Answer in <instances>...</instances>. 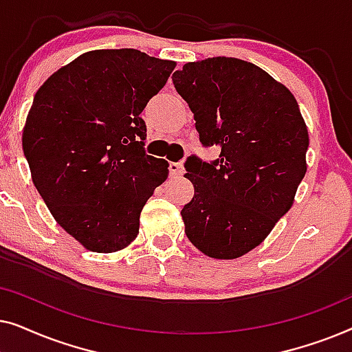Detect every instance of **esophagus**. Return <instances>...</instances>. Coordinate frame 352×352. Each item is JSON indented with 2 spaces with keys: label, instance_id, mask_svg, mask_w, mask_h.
Wrapping results in <instances>:
<instances>
[{
  "label": "esophagus",
  "instance_id": "obj_1",
  "mask_svg": "<svg viewBox=\"0 0 352 352\" xmlns=\"http://www.w3.org/2000/svg\"><path fill=\"white\" fill-rule=\"evenodd\" d=\"M168 170H170V176L171 177H176V176H182L184 175V168H182L181 163H170V166H168Z\"/></svg>",
  "mask_w": 352,
  "mask_h": 352
}]
</instances>
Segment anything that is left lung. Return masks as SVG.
Wrapping results in <instances>:
<instances>
[{
    "mask_svg": "<svg viewBox=\"0 0 352 352\" xmlns=\"http://www.w3.org/2000/svg\"><path fill=\"white\" fill-rule=\"evenodd\" d=\"M205 147L186 160L194 197L181 214L195 248L216 259L252 252L292 208L306 175L309 136L290 91L252 62L211 57L173 74Z\"/></svg>",
    "mask_w": 352,
    "mask_h": 352,
    "instance_id": "left-lung-1",
    "label": "left lung"
}]
</instances>
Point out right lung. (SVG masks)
Listing matches in <instances>:
<instances>
[{
    "mask_svg": "<svg viewBox=\"0 0 352 352\" xmlns=\"http://www.w3.org/2000/svg\"><path fill=\"white\" fill-rule=\"evenodd\" d=\"M175 67L126 47L89 51L33 98L22 133L32 181L57 224L89 252L128 247L168 177V162L144 151L141 112Z\"/></svg>",
    "mask_w": 352,
    "mask_h": 352,
    "instance_id": "obj_1",
    "label": "right lung"
}]
</instances>
